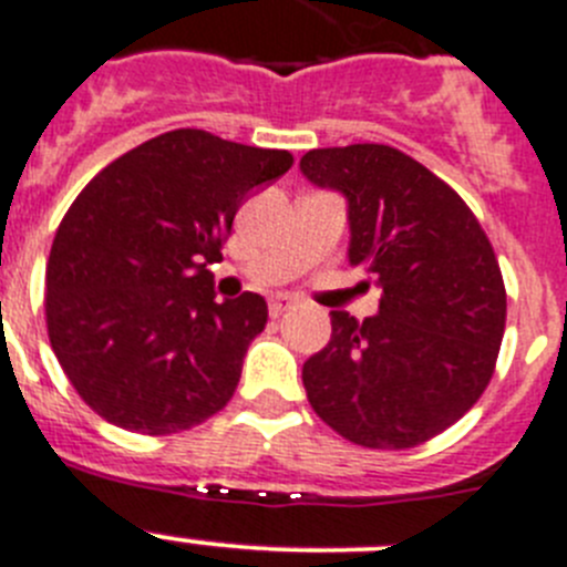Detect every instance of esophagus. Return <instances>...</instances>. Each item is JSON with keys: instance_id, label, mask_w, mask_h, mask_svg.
Returning a JSON list of instances; mask_svg holds the SVG:
<instances>
[{"instance_id": "34e87169", "label": "esophagus", "mask_w": 567, "mask_h": 567, "mask_svg": "<svg viewBox=\"0 0 567 567\" xmlns=\"http://www.w3.org/2000/svg\"><path fill=\"white\" fill-rule=\"evenodd\" d=\"M292 306H295L292 298H287V295H278V298L269 300V315H272V318H280V315L292 309Z\"/></svg>"}]
</instances>
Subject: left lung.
Listing matches in <instances>:
<instances>
[{
	"instance_id": "obj_1",
	"label": "left lung",
	"mask_w": 567,
	"mask_h": 567,
	"mask_svg": "<svg viewBox=\"0 0 567 567\" xmlns=\"http://www.w3.org/2000/svg\"><path fill=\"white\" fill-rule=\"evenodd\" d=\"M300 171L348 199V261L382 298L357 323L331 311V340L303 362L315 413L342 439L408 450L455 424L495 373L506 287L475 213L399 148H315Z\"/></svg>"
}]
</instances>
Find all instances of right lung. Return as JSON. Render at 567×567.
Here are the masks:
<instances>
[{"mask_svg": "<svg viewBox=\"0 0 567 567\" xmlns=\"http://www.w3.org/2000/svg\"><path fill=\"white\" fill-rule=\"evenodd\" d=\"M292 154L176 128L109 163L61 219L47 261V334L78 396L143 435L190 430L233 399L267 326L256 292L219 303L221 261L249 190Z\"/></svg>", "mask_w": 567, "mask_h": 567, "instance_id": "add662e5", "label": "right lung"}]
</instances>
